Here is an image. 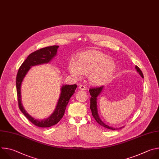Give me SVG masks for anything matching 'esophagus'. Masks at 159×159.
Here are the masks:
<instances>
[{"instance_id": "1", "label": "esophagus", "mask_w": 159, "mask_h": 159, "mask_svg": "<svg viewBox=\"0 0 159 159\" xmlns=\"http://www.w3.org/2000/svg\"><path fill=\"white\" fill-rule=\"evenodd\" d=\"M79 88L81 90H85L86 89V87L83 84H80L79 85Z\"/></svg>"}]
</instances>
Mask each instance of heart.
Returning a JSON list of instances; mask_svg holds the SVG:
<instances>
[{
  "label": "heart",
  "mask_w": 159,
  "mask_h": 159,
  "mask_svg": "<svg viewBox=\"0 0 159 159\" xmlns=\"http://www.w3.org/2000/svg\"><path fill=\"white\" fill-rule=\"evenodd\" d=\"M116 67L115 62L107 54L98 51H87L81 53L78 60L71 58L68 62V69L76 80L88 75L91 84L101 85L110 80Z\"/></svg>",
  "instance_id": "1"
}]
</instances>
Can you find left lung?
<instances>
[{
    "mask_svg": "<svg viewBox=\"0 0 159 159\" xmlns=\"http://www.w3.org/2000/svg\"><path fill=\"white\" fill-rule=\"evenodd\" d=\"M135 69L137 70V71L139 73V74L142 76V78H143V73L142 72V71L140 70V68L136 66H135ZM103 86H101L99 87H94L92 88H90L89 89V93L91 94V98H90V109L92 113V115L94 117V118L95 119L100 125H102L103 127L108 129H110L112 130H119L122 129L123 127H120V128H113L111 127V126H110L107 125H106L100 118L99 115H98V110H97V97L98 95L102 93L103 89Z\"/></svg>",
    "mask_w": 159,
    "mask_h": 159,
    "instance_id": "left-lung-1",
    "label": "left lung"
}]
</instances>
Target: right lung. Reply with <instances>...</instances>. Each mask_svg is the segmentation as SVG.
I'll return each instance as SVG.
<instances>
[{"instance_id": "obj_1", "label": "right lung", "mask_w": 159, "mask_h": 159, "mask_svg": "<svg viewBox=\"0 0 159 159\" xmlns=\"http://www.w3.org/2000/svg\"><path fill=\"white\" fill-rule=\"evenodd\" d=\"M59 46H48L41 48L30 54L20 66L16 77V89L18 104L20 110L25 116L37 126L42 128L50 127L57 123L65 114L66 106L70 98L75 93L77 88L76 84L62 85L61 88V94L54 112L46 119L37 120L29 115L24 108L21 103L20 88L22 82L30 68L33 66L39 65L49 62L57 54Z\"/></svg>"}]
</instances>
